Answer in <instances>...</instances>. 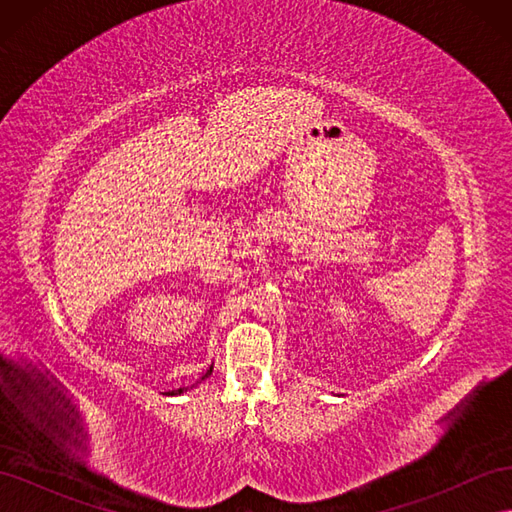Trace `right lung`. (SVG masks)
Wrapping results in <instances>:
<instances>
[{
    "instance_id": "1",
    "label": "right lung",
    "mask_w": 512,
    "mask_h": 512,
    "mask_svg": "<svg viewBox=\"0 0 512 512\" xmlns=\"http://www.w3.org/2000/svg\"><path fill=\"white\" fill-rule=\"evenodd\" d=\"M211 371H213V367H209V369H207V374L203 376V380H205V378H209ZM183 391H188V389H185V386H183V389H177V391H168V393H164V395H179V393H183Z\"/></svg>"
}]
</instances>
